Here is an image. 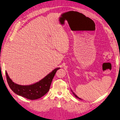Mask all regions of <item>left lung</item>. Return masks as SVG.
<instances>
[{"instance_id":"1","label":"left lung","mask_w":120,"mask_h":120,"mask_svg":"<svg viewBox=\"0 0 120 120\" xmlns=\"http://www.w3.org/2000/svg\"><path fill=\"white\" fill-rule=\"evenodd\" d=\"M72 92H73V94H74V95H75V96H76V97H77V98H79V99H81V98H79V97H78V96H77V95H76V94H74V92H73V91H72Z\"/></svg>"}]
</instances>
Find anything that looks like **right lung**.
<instances>
[{
    "label": "right lung",
    "instance_id": "right-lung-1",
    "mask_svg": "<svg viewBox=\"0 0 120 120\" xmlns=\"http://www.w3.org/2000/svg\"><path fill=\"white\" fill-rule=\"evenodd\" d=\"M60 68L55 69L52 72L41 81L30 86H21L13 82L5 72L7 81L11 90L16 94L30 100H35L46 94L50 89V86L55 73Z\"/></svg>",
    "mask_w": 120,
    "mask_h": 120
}]
</instances>
